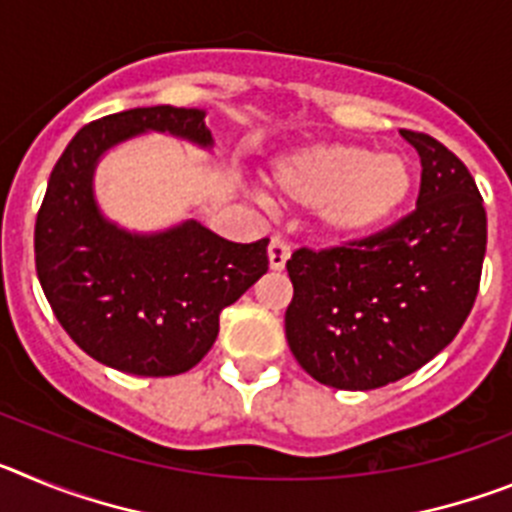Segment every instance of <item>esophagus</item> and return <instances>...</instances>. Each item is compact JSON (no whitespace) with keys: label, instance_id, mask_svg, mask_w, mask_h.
I'll return each mask as SVG.
<instances>
[{"label":"esophagus","instance_id":"esophagus-1","mask_svg":"<svg viewBox=\"0 0 512 512\" xmlns=\"http://www.w3.org/2000/svg\"><path fill=\"white\" fill-rule=\"evenodd\" d=\"M289 259V246L282 241V238H271L269 243V269L271 271H282L284 264Z\"/></svg>","mask_w":512,"mask_h":512}]
</instances>
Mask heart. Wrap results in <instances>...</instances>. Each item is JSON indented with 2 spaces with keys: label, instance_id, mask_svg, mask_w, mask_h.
<instances>
[{
  "label": "heart",
  "instance_id": "heart-1",
  "mask_svg": "<svg viewBox=\"0 0 512 512\" xmlns=\"http://www.w3.org/2000/svg\"><path fill=\"white\" fill-rule=\"evenodd\" d=\"M284 202L318 212V225L341 243L366 241L390 228L413 202L418 169L402 151L356 143H310L271 166Z\"/></svg>",
  "mask_w": 512,
  "mask_h": 512
}]
</instances>
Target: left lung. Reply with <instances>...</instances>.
Masks as SVG:
<instances>
[{"mask_svg": "<svg viewBox=\"0 0 512 512\" xmlns=\"http://www.w3.org/2000/svg\"><path fill=\"white\" fill-rule=\"evenodd\" d=\"M400 135L423 166L413 215L366 241L300 248L287 261V343L312 379L336 390H377L418 372L454 341L477 297L487 248L477 184L436 138Z\"/></svg>", "mask_w": 512, "mask_h": 512, "instance_id": "left-lung-1", "label": "left lung"}]
</instances>
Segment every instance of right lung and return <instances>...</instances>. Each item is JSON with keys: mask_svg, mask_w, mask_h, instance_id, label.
<instances>
[{"mask_svg": "<svg viewBox=\"0 0 512 512\" xmlns=\"http://www.w3.org/2000/svg\"><path fill=\"white\" fill-rule=\"evenodd\" d=\"M146 133L212 151L205 112L158 104L107 115L74 135L53 166L35 223V269L58 323L99 364L174 377L200 364L220 312L269 269L266 246L233 243L194 217L161 230L110 220L94 192L112 148Z\"/></svg>", "mask_w": 512, "mask_h": 512, "instance_id": "obj_1", "label": "right lung"}]
</instances>
